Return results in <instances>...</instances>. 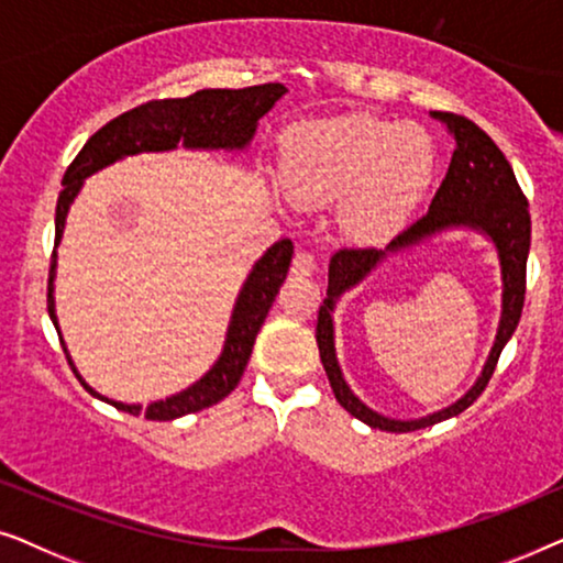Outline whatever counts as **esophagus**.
<instances>
[{
  "mask_svg": "<svg viewBox=\"0 0 563 563\" xmlns=\"http://www.w3.org/2000/svg\"><path fill=\"white\" fill-rule=\"evenodd\" d=\"M314 268H318V261H314L312 253L307 251H299L295 261H291V274L297 276H312Z\"/></svg>",
  "mask_w": 563,
  "mask_h": 563,
  "instance_id": "obj_1",
  "label": "esophagus"
}]
</instances>
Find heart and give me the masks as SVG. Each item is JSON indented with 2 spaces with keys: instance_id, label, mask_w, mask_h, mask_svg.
<instances>
[{
  "instance_id": "heart-1",
  "label": "heart",
  "mask_w": 563,
  "mask_h": 563,
  "mask_svg": "<svg viewBox=\"0 0 563 563\" xmlns=\"http://www.w3.org/2000/svg\"><path fill=\"white\" fill-rule=\"evenodd\" d=\"M435 156L418 128L345 114L291 130L282 187L297 205H341V225L361 243H382L410 218L433 181Z\"/></svg>"
}]
</instances>
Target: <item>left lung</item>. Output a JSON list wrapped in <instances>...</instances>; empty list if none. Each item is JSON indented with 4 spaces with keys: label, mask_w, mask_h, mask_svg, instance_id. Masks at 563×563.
Returning a JSON list of instances; mask_svg holds the SVG:
<instances>
[{
    "label": "left lung",
    "mask_w": 563,
    "mask_h": 563,
    "mask_svg": "<svg viewBox=\"0 0 563 563\" xmlns=\"http://www.w3.org/2000/svg\"><path fill=\"white\" fill-rule=\"evenodd\" d=\"M430 118L441 120L456 148H453L449 172L438 187L433 202L422 218L399 233L384 251L376 249H343L330 258L328 266V297L322 299L318 312V349L320 361L325 366L328 382L333 387V395L341 402L343 410H349L353 418L366 422L368 428L387 430V433H410L435 422L456 418L464 412L476 397L487 387L492 374H495L497 358L510 341L515 328L520 322L522 302H526V264L530 251V212L528 199L522 197L515 179L510 161L503 156L495 141L484 133L472 120L461 118L453 112H430ZM449 229H474L488 238L496 245L500 261V278L504 279V312L500 313V325L496 343L488 361L485 362L483 374L470 388L464 398L444 408L443 411L431 413L426 419L415 421H397L372 411L365 404L352 395L336 364L334 353V323L332 312L336 299L345 290L355 286L386 260L391 252H401L407 247L429 240L430 236L448 232Z\"/></svg>",
    "instance_id": "left-lung-1"
}]
</instances>
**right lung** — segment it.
Instances as JSON below:
<instances>
[{
	"label": "right lung",
	"mask_w": 563,
	"mask_h": 563,
	"mask_svg": "<svg viewBox=\"0 0 563 563\" xmlns=\"http://www.w3.org/2000/svg\"><path fill=\"white\" fill-rule=\"evenodd\" d=\"M284 95H287L284 84H261V87L249 89H202L184 99L145 102L135 107V110L120 114L112 122H107L102 130H97L89 137L64 176V189H60L56 205V249L60 238H64L68 210H71L74 199L79 197L84 179H89L91 174L112 166L114 161L137 156V153L176 151L179 145L189 151H245L253 135H256L258 120ZM291 253H295V245H291L289 238H282L253 264L251 274L245 276L243 287L238 291L233 314H230L228 322L225 343H222L220 356L210 366V372L199 376L187 389L176 391V395L166 399H156L148 407L118 402V399L99 395L76 372L56 318V297H53V289H56L53 282H56L58 266L56 251H53L48 276V314L58 330L68 364H71L74 374L79 376V382L89 395L102 399V402H110L122 412L145 415L148 420H176L189 412H199L205 407L218 405L220 399H225L238 387L245 366H249L258 330L264 325L276 295H279V287L287 279Z\"/></svg>",
	"instance_id": "obj_1"
}]
</instances>
